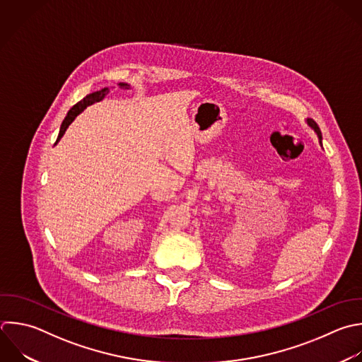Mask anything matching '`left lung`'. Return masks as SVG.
I'll return each mask as SVG.
<instances>
[{
  "label": "left lung",
  "instance_id": "1",
  "mask_svg": "<svg viewBox=\"0 0 362 362\" xmlns=\"http://www.w3.org/2000/svg\"><path fill=\"white\" fill-rule=\"evenodd\" d=\"M305 123H307V126H308V127H310V129L317 134L318 141H320V144H321V139H322V137H321V132H320V127L317 126V123H315L313 119H307V120H305Z\"/></svg>",
  "mask_w": 362,
  "mask_h": 362
}]
</instances>
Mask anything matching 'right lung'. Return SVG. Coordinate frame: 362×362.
<instances>
[{
    "label": "right lung",
    "instance_id": "1",
    "mask_svg": "<svg viewBox=\"0 0 362 362\" xmlns=\"http://www.w3.org/2000/svg\"><path fill=\"white\" fill-rule=\"evenodd\" d=\"M119 88L120 89H123V90H127V89H130V85L129 83H124V82H120L119 83ZM110 93V89L109 88H105V89H100V90H98V92H93V93H90V95H88V96H85L81 102H78L69 112H68V115H66V117H65V120L62 122V124H61V129H59V134H58V139H57V143H55V146L59 143V140L64 137V134H65V132H66V129L71 126V123L88 107V106H92V105H95L96 102H100V100H103L107 95Z\"/></svg>",
    "mask_w": 362,
    "mask_h": 362
}]
</instances>
